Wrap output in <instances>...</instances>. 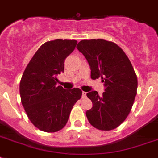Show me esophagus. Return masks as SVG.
Listing matches in <instances>:
<instances>
[{
    "instance_id": "obj_1",
    "label": "esophagus",
    "mask_w": 158,
    "mask_h": 158,
    "mask_svg": "<svg viewBox=\"0 0 158 158\" xmlns=\"http://www.w3.org/2000/svg\"><path fill=\"white\" fill-rule=\"evenodd\" d=\"M82 98H86V93H85V92H82Z\"/></svg>"
}]
</instances>
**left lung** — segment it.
Wrapping results in <instances>:
<instances>
[{"instance_id": "left-lung-1", "label": "left lung", "mask_w": 158, "mask_h": 158, "mask_svg": "<svg viewBox=\"0 0 158 158\" xmlns=\"http://www.w3.org/2000/svg\"><path fill=\"white\" fill-rule=\"evenodd\" d=\"M77 49L89 62L92 79L101 78L105 86L102 96L97 91L87 94L93 102L87 118L98 130H114L130 114L137 94V76L132 64L124 51L112 42L82 40Z\"/></svg>"}]
</instances>
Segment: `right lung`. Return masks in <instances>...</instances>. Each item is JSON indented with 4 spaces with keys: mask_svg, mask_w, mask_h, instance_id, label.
<instances>
[{
    "mask_svg": "<svg viewBox=\"0 0 158 158\" xmlns=\"http://www.w3.org/2000/svg\"><path fill=\"white\" fill-rule=\"evenodd\" d=\"M76 40L56 39L43 43L26 67L19 84L21 102L30 121L42 131H59L66 125L73 106L82 96L78 88L56 86L64 60Z\"/></svg>",
    "mask_w": 158,
    "mask_h": 158,
    "instance_id": "add662e5",
    "label": "right lung"
}]
</instances>
